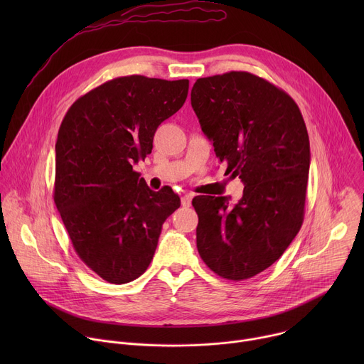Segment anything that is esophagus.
Masks as SVG:
<instances>
[{
  "label": "esophagus",
  "mask_w": 364,
  "mask_h": 364,
  "mask_svg": "<svg viewBox=\"0 0 364 364\" xmlns=\"http://www.w3.org/2000/svg\"><path fill=\"white\" fill-rule=\"evenodd\" d=\"M191 198H193L191 194H184V196H181V204H183V207H190V205H191Z\"/></svg>",
  "instance_id": "obj_1"
}]
</instances>
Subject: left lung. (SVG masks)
I'll return each mask as SVG.
<instances>
[{"mask_svg": "<svg viewBox=\"0 0 364 364\" xmlns=\"http://www.w3.org/2000/svg\"><path fill=\"white\" fill-rule=\"evenodd\" d=\"M191 107L226 173L245 184L236 204L196 196L197 249L230 281L269 268L299 232L305 213L309 139L295 100L249 72L200 77Z\"/></svg>", "mask_w": 364, "mask_h": 364, "instance_id": "left-lung-1", "label": "left lung"}]
</instances>
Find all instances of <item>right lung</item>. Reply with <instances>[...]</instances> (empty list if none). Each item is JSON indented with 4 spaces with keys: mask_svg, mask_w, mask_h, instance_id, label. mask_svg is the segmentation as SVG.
<instances>
[{
    "mask_svg": "<svg viewBox=\"0 0 364 364\" xmlns=\"http://www.w3.org/2000/svg\"><path fill=\"white\" fill-rule=\"evenodd\" d=\"M187 93V79L115 77L80 96L62 121L55 203L82 262L111 284L146 271L163 223L180 207L171 187L152 191L132 166Z\"/></svg>",
    "mask_w": 364,
    "mask_h": 364,
    "instance_id": "obj_1",
    "label": "right lung"
}]
</instances>
